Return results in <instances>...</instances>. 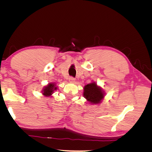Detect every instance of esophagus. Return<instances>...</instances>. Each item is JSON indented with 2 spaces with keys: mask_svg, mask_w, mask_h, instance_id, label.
Returning a JSON list of instances; mask_svg holds the SVG:
<instances>
[{
  "mask_svg": "<svg viewBox=\"0 0 152 152\" xmlns=\"http://www.w3.org/2000/svg\"><path fill=\"white\" fill-rule=\"evenodd\" d=\"M68 80H69V82H71V83H74V82H75V79H74V78L72 77H70V78H69Z\"/></svg>",
  "mask_w": 152,
  "mask_h": 152,
  "instance_id": "esophagus-1",
  "label": "esophagus"
}]
</instances>
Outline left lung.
Returning a JSON list of instances; mask_svg holds the SVG:
<instances>
[{"mask_svg": "<svg viewBox=\"0 0 152 152\" xmlns=\"http://www.w3.org/2000/svg\"><path fill=\"white\" fill-rule=\"evenodd\" d=\"M83 89V96L89 104H99L104 98V91L94 81L86 85Z\"/></svg>", "mask_w": 152, "mask_h": 152, "instance_id": "left-lung-1", "label": "left lung"}]
</instances>
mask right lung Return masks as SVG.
Masks as SVG:
<instances>
[{
	"mask_svg": "<svg viewBox=\"0 0 152 152\" xmlns=\"http://www.w3.org/2000/svg\"><path fill=\"white\" fill-rule=\"evenodd\" d=\"M57 89L58 86H56V83H54V82H49L48 84L44 87L41 93L45 97H51L54 91Z\"/></svg>",
	"mask_w": 152,
	"mask_h": 152,
	"instance_id": "obj_1",
	"label": "right lung"
}]
</instances>
